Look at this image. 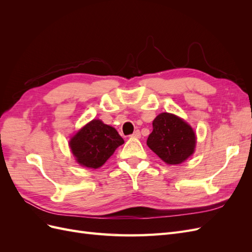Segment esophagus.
Masks as SVG:
<instances>
[{
  "instance_id": "obj_1",
  "label": "esophagus",
  "mask_w": 252,
  "mask_h": 252,
  "mask_svg": "<svg viewBox=\"0 0 252 252\" xmlns=\"http://www.w3.org/2000/svg\"><path fill=\"white\" fill-rule=\"evenodd\" d=\"M132 138H135V139H140L141 138V132L140 130H135L132 134H131Z\"/></svg>"
}]
</instances>
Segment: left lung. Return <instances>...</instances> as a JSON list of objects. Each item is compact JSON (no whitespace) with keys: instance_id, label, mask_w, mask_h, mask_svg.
Wrapping results in <instances>:
<instances>
[{"instance_id":"1","label":"left lung","mask_w":252,"mask_h":252,"mask_svg":"<svg viewBox=\"0 0 252 252\" xmlns=\"http://www.w3.org/2000/svg\"><path fill=\"white\" fill-rule=\"evenodd\" d=\"M152 127L147 145L166 164H181L194 152L195 133L183 119L163 112L152 122Z\"/></svg>"}]
</instances>
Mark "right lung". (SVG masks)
I'll use <instances>...</instances> for the list:
<instances>
[{
	"label": "right lung",
	"mask_w": 252,
	"mask_h": 252,
	"mask_svg": "<svg viewBox=\"0 0 252 252\" xmlns=\"http://www.w3.org/2000/svg\"><path fill=\"white\" fill-rule=\"evenodd\" d=\"M124 144L113 127L101 120H93L75 133L69 141L72 155L81 166L96 169Z\"/></svg>",
	"instance_id": "right-lung-1"
}]
</instances>
